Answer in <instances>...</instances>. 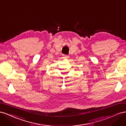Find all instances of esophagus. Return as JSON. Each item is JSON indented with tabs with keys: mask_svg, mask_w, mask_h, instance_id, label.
<instances>
[{
	"mask_svg": "<svg viewBox=\"0 0 126 126\" xmlns=\"http://www.w3.org/2000/svg\"><path fill=\"white\" fill-rule=\"evenodd\" d=\"M63 57H64V58H69V56H68V55H64Z\"/></svg>",
	"mask_w": 126,
	"mask_h": 126,
	"instance_id": "34e87169",
	"label": "esophagus"
}]
</instances>
